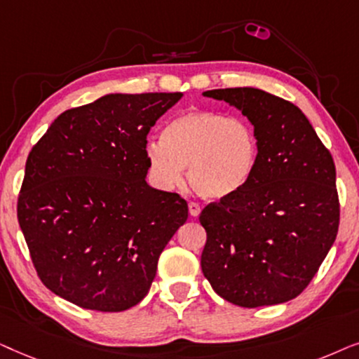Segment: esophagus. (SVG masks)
Instances as JSON below:
<instances>
[{
  "instance_id": "esophagus-1",
  "label": "esophagus",
  "mask_w": 359,
  "mask_h": 359,
  "mask_svg": "<svg viewBox=\"0 0 359 359\" xmlns=\"http://www.w3.org/2000/svg\"><path fill=\"white\" fill-rule=\"evenodd\" d=\"M189 212H190V215H192V217H198L200 212H202V207H200L197 202H190L189 203Z\"/></svg>"
}]
</instances>
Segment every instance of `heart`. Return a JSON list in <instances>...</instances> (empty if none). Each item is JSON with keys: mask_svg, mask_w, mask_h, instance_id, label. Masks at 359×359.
Here are the masks:
<instances>
[{"mask_svg": "<svg viewBox=\"0 0 359 359\" xmlns=\"http://www.w3.org/2000/svg\"><path fill=\"white\" fill-rule=\"evenodd\" d=\"M259 157L255 126L243 118L210 109H192L167 123L162 141L146 146L154 180L174 187L187 167L189 184L207 198L233 195L250 182Z\"/></svg>", "mask_w": 359, "mask_h": 359, "instance_id": "heart-1", "label": "heart"}]
</instances>
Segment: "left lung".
Segmentation results:
<instances>
[{
  "label": "left lung",
  "instance_id": "left-lung-1",
  "mask_svg": "<svg viewBox=\"0 0 359 359\" xmlns=\"http://www.w3.org/2000/svg\"><path fill=\"white\" fill-rule=\"evenodd\" d=\"M255 126L259 157L240 192L200 213L202 271L215 292L255 309L295 299L317 274L340 224L335 162L305 114L257 88L208 90Z\"/></svg>",
  "mask_w": 359,
  "mask_h": 359
}]
</instances>
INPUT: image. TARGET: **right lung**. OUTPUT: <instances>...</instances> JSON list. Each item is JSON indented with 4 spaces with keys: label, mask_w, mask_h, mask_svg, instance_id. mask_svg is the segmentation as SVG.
Here are the masks:
<instances>
[{
    "label": "right lung",
    "mask_w": 359,
    "mask_h": 359,
    "mask_svg": "<svg viewBox=\"0 0 359 359\" xmlns=\"http://www.w3.org/2000/svg\"><path fill=\"white\" fill-rule=\"evenodd\" d=\"M182 93H114L67 109L36 142L18 222L47 289L82 309L141 302L187 202L147 185V133Z\"/></svg>",
    "instance_id": "add662e5"
}]
</instances>
